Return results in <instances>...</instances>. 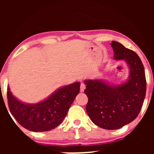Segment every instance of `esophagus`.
<instances>
[{
  "mask_svg": "<svg viewBox=\"0 0 154 154\" xmlns=\"http://www.w3.org/2000/svg\"><path fill=\"white\" fill-rule=\"evenodd\" d=\"M85 88H86L85 84V83H83V82H81V84H80V92H84L85 89Z\"/></svg>",
  "mask_w": 154,
  "mask_h": 154,
  "instance_id": "34e87169",
  "label": "esophagus"
}]
</instances>
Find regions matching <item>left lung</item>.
<instances>
[{
  "label": "left lung",
  "mask_w": 154,
  "mask_h": 154,
  "mask_svg": "<svg viewBox=\"0 0 154 154\" xmlns=\"http://www.w3.org/2000/svg\"><path fill=\"white\" fill-rule=\"evenodd\" d=\"M116 60H125L130 77L119 85H109L103 80H85L88 102L86 111L95 125L106 130H117L138 116L146 92L143 64L137 54L121 43H111Z\"/></svg>",
  "instance_id": "1"
}]
</instances>
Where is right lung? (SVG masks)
Segmentation results:
<instances>
[{"label": "right lung", "instance_id": "right-lung-1", "mask_svg": "<svg viewBox=\"0 0 154 154\" xmlns=\"http://www.w3.org/2000/svg\"><path fill=\"white\" fill-rule=\"evenodd\" d=\"M79 82L59 88L50 97L35 104L19 101L7 88L9 110L23 128L33 132L49 131L63 122L79 92Z\"/></svg>", "mask_w": 154, "mask_h": 154}]
</instances>
